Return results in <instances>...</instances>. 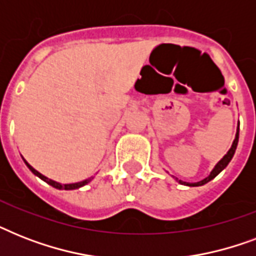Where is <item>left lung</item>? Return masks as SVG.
Returning <instances> with one entry per match:
<instances>
[{"label":"left lung","instance_id":"1","mask_svg":"<svg viewBox=\"0 0 256 256\" xmlns=\"http://www.w3.org/2000/svg\"><path fill=\"white\" fill-rule=\"evenodd\" d=\"M238 140H239V126H238V130H236V134H235V140L234 142H232V144H231V148L227 152V154L224 156H223L222 160H219L218 164H215V168H212V171L210 172V175L208 176H206L204 179H202V180H199V182H195V183H188V182H183V180H178L180 184H186V186H202V184H206L207 182H210L211 179H214L216 175L220 172V171L223 170V168H226L227 164H230V160H232V156H234L235 154V150H236V146H238Z\"/></svg>","mask_w":256,"mask_h":256}]
</instances>
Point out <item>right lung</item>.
Returning <instances> with one entry per match:
<instances>
[{"label":"right lung","mask_w":256,"mask_h":256,"mask_svg":"<svg viewBox=\"0 0 256 256\" xmlns=\"http://www.w3.org/2000/svg\"><path fill=\"white\" fill-rule=\"evenodd\" d=\"M24 162H25L26 166L29 168V170L32 171V172H33L34 175H37L38 178H41L42 180H45L46 183H49L50 186L56 187V188H58V190H76V188H80V187L85 186V184H88V183L90 182V180H92V178H88V179H85V180H82V182H78V183H69V184H61V183L56 182V180H52V179L46 178L45 175H42L41 172H38V171L36 170V168H32V166H30V164H28V162H26L25 160H24Z\"/></svg>","instance_id":"right-lung-1"}]
</instances>
